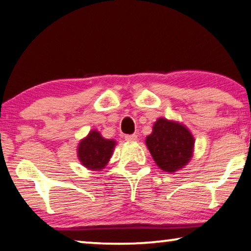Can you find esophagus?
Returning <instances> with one entry per match:
<instances>
[{
    "label": "esophagus",
    "instance_id": "34e87169",
    "mask_svg": "<svg viewBox=\"0 0 251 251\" xmlns=\"http://www.w3.org/2000/svg\"><path fill=\"white\" fill-rule=\"evenodd\" d=\"M125 140L127 142H134L137 140V135L136 134H130V135H125Z\"/></svg>",
    "mask_w": 251,
    "mask_h": 251
}]
</instances>
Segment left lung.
Returning <instances> with one entry per match:
<instances>
[{
	"label": "left lung",
	"mask_w": 251,
	"mask_h": 251,
	"mask_svg": "<svg viewBox=\"0 0 251 251\" xmlns=\"http://www.w3.org/2000/svg\"><path fill=\"white\" fill-rule=\"evenodd\" d=\"M154 161L165 172H176L186 165L192 156L194 138L182 124L165 118L157 119L153 132L146 137Z\"/></svg>",
	"instance_id": "left-lung-1"
}]
</instances>
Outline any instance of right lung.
I'll return each mask as SVG.
<instances>
[{"mask_svg": "<svg viewBox=\"0 0 251 251\" xmlns=\"http://www.w3.org/2000/svg\"><path fill=\"white\" fill-rule=\"evenodd\" d=\"M115 145V141L106 140L96 130H91L88 136L79 143L78 157L87 169L101 170L108 163Z\"/></svg>", "mask_w": 251, "mask_h": 251, "instance_id": "1", "label": "right lung"}]
</instances>
